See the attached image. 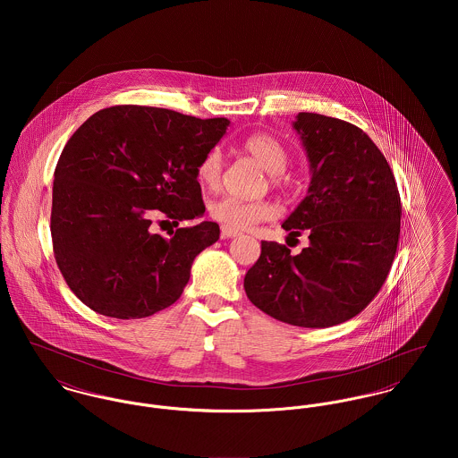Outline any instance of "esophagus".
I'll list each match as a JSON object with an SVG mask.
<instances>
[{
  "label": "esophagus",
  "instance_id": "34e87169",
  "mask_svg": "<svg viewBox=\"0 0 458 458\" xmlns=\"http://www.w3.org/2000/svg\"><path fill=\"white\" fill-rule=\"evenodd\" d=\"M220 234H222V238L225 240V238H236V236H240L242 233H240V231H236V229H231V227H227V225H222Z\"/></svg>",
  "mask_w": 458,
  "mask_h": 458
}]
</instances>
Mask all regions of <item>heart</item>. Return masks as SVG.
Listing matches in <instances>:
<instances>
[{
    "instance_id": "1",
    "label": "heart",
    "mask_w": 458,
    "mask_h": 458,
    "mask_svg": "<svg viewBox=\"0 0 458 458\" xmlns=\"http://www.w3.org/2000/svg\"><path fill=\"white\" fill-rule=\"evenodd\" d=\"M242 148L271 176L284 174L289 165V153L285 146L269 133H252L243 140ZM222 165L220 149H209L197 167V178L200 185L216 189L222 178ZM273 183L278 185V178H273ZM273 213V206L266 200L247 202L234 197H222L209 204L211 218L231 229H249L258 222L271 218Z\"/></svg>"
}]
</instances>
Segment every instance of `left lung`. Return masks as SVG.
I'll return each instance as SVG.
<instances>
[{"mask_svg": "<svg viewBox=\"0 0 458 458\" xmlns=\"http://www.w3.org/2000/svg\"><path fill=\"white\" fill-rule=\"evenodd\" d=\"M309 162L307 197L282 224L309 233L298 256L262 242L245 293L264 314L301 327H329L358 316L392 267L402 206L392 169L372 139L338 118L300 113L293 123Z\"/></svg>", "mask_w": 458, "mask_h": 458, "instance_id": "left-lung-1", "label": "left lung"}]
</instances>
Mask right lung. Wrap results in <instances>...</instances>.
<instances>
[{
  "instance_id": "1",
  "label": "right lung",
  "mask_w": 458,
  "mask_h": 458,
  "mask_svg": "<svg viewBox=\"0 0 458 458\" xmlns=\"http://www.w3.org/2000/svg\"><path fill=\"white\" fill-rule=\"evenodd\" d=\"M227 127L225 118L114 106L73 131L55 171L51 236L56 264L86 307L140 319L182 296L197 254L218 240V224L164 238L151 222L162 215L178 227L202 216L197 167Z\"/></svg>"
}]
</instances>
